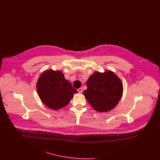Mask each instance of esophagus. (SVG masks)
Masks as SVG:
<instances>
[{"instance_id": "esophagus-1", "label": "esophagus", "mask_w": 160, "mask_h": 160, "mask_svg": "<svg viewBox=\"0 0 160 160\" xmlns=\"http://www.w3.org/2000/svg\"><path fill=\"white\" fill-rule=\"evenodd\" d=\"M77 91L78 92V93H82V92H83V89H82V88H79V89H77Z\"/></svg>"}]
</instances>
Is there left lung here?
I'll list each match as a JSON object with an SVG mask.
<instances>
[{
  "instance_id": "8db88e82",
  "label": "left lung",
  "mask_w": 160,
  "mask_h": 160,
  "mask_svg": "<svg viewBox=\"0 0 160 160\" xmlns=\"http://www.w3.org/2000/svg\"><path fill=\"white\" fill-rule=\"evenodd\" d=\"M86 85L88 88L84 91V95L97 112L110 111L116 106L122 97V81L112 71L95 72L89 77Z\"/></svg>"
}]
</instances>
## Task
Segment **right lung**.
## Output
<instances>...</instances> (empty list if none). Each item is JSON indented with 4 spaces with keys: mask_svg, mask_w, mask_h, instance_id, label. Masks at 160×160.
I'll return each mask as SVG.
<instances>
[{
    "mask_svg": "<svg viewBox=\"0 0 160 160\" xmlns=\"http://www.w3.org/2000/svg\"><path fill=\"white\" fill-rule=\"evenodd\" d=\"M37 90L42 102L53 110L66 106L77 92L62 71L53 69L47 70L39 76Z\"/></svg>",
    "mask_w": 160,
    "mask_h": 160,
    "instance_id": "1",
    "label": "right lung"
}]
</instances>
